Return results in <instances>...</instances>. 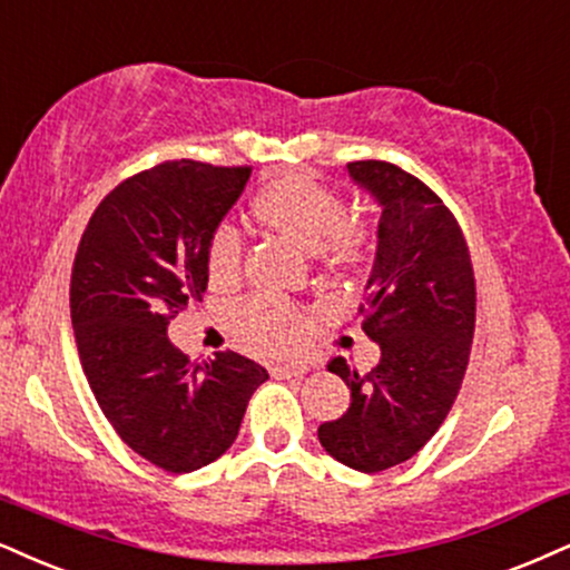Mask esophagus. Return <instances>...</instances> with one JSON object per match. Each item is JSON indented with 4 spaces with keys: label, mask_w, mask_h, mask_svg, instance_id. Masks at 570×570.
<instances>
[{
    "label": "esophagus",
    "mask_w": 570,
    "mask_h": 570,
    "mask_svg": "<svg viewBox=\"0 0 570 570\" xmlns=\"http://www.w3.org/2000/svg\"><path fill=\"white\" fill-rule=\"evenodd\" d=\"M312 370L306 362H291V364H277V367H272V375L274 377H301L306 375V372Z\"/></svg>",
    "instance_id": "1"
}]
</instances>
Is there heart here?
Here are the masks:
<instances>
[{
  "label": "heart",
  "instance_id": "heart-1",
  "mask_svg": "<svg viewBox=\"0 0 570 570\" xmlns=\"http://www.w3.org/2000/svg\"><path fill=\"white\" fill-rule=\"evenodd\" d=\"M253 216L266 229L320 258L335 269L360 264L367 253V229L346 222V203L335 189L304 174H285L274 179L250 203ZM208 277L227 285L240 274L243 243L232 227L214 232L206 253ZM232 327L248 346L258 351H287L301 335V320L285 301L250 298L232 308Z\"/></svg>",
  "mask_w": 570,
  "mask_h": 570
}]
</instances>
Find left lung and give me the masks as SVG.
I'll use <instances>...</instances> for the list:
<instances>
[{
    "label": "left lung",
    "mask_w": 570,
    "mask_h": 570,
    "mask_svg": "<svg viewBox=\"0 0 570 570\" xmlns=\"http://www.w3.org/2000/svg\"><path fill=\"white\" fill-rule=\"evenodd\" d=\"M354 185L381 206L362 330L381 346L367 375L343 356L327 364L351 406L320 425L343 465L381 473L417 454L452 410L475 330V277L462 229L439 195L385 160L348 164Z\"/></svg>",
    "instance_id": "left-lung-1"
}]
</instances>
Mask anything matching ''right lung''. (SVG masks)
<instances>
[{
    "instance_id": "add662e5",
    "label": "right lung",
    "mask_w": 570,
    "mask_h": 570,
    "mask_svg": "<svg viewBox=\"0 0 570 570\" xmlns=\"http://www.w3.org/2000/svg\"><path fill=\"white\" fill-rule=\"evenodd\" d=\"M248 166L166 160L105 195L70 274V320L97 404L124 444L193 473L235 444L269 372L235 351L189 364L168 322L208 287L206 253L243 195Z\"/></svg>"
}]
</instances>
